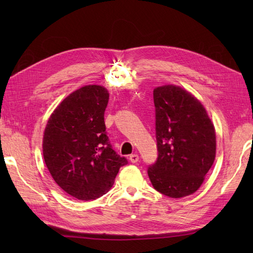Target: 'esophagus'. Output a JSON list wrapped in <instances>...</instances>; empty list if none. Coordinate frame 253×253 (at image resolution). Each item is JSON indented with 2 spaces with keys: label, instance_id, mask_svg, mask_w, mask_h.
I'll return each instance as SVG.
<instances>
[{
  "label": "esophagus",
  "instance_id": "obj_1",
  "mask_svg": "<svg viewBox=\"0 0 253 253\" xmlns=\"http://www.w3.org/2000/svg\"><path fill=\"white\" fill-rule=\"evenodd\" d=\"M129 161H130L131 163H137L138 161H139V155H138V154H136V153L130 154V157H129Z\"/></svg>",
  "mask_w": 253,
  "mask_h": 253
}]
</instances>
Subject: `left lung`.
<instances>
[{
  "label": "left lung",
  "mask_w": 253,
  "mask_h": 253,
  "mask_svg": "<svg viewBox=\"0 0 253 253\" xmlns=\"http://www.w3.org/2000/svg\"><path fill=\"white\" fill-rule=\"evenodd\" d=\"M158 159L148 168L155 190L170 198L196 192L213 165L216 137L203 105L173 84L155 88Z\"/></svg>",
  "instance_id": "1"
}]
</instances>
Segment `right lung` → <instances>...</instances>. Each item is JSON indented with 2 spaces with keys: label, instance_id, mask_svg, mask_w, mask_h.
Here are the masks:
<instances>
[{
  "label": "right lung",
  "instance_id": "right-lung-1",
  "mask_svg": "<svg viewBox=\"0 0 253 253\" xmlns=\"http://www.w3.org/2000/svg\"><path fill=\"white\" fill-rule=\"evenodd\" d=\"M109 92L84 85L53 112L43 136V158L53 179L78 200H94L114 184L126 158L118 155L105 131Z\"/></svg>",
  "mask_w": 253,
  "mask_h": 253
}]
</instances>
